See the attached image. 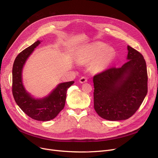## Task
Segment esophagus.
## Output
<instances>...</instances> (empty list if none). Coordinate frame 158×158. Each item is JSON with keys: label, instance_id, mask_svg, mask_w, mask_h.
<instances>
[{"label": "esophagus", "instance_id": "obj_1", "mask_svg": "<svg viewBox=\"0 0 158 158\" xmlns=\"http://www.w3.org/2000/svg\"><path fill=\"white\" fill-rule=\"evenodd\" d=\"M87 78L85 77H81L79 80V82L80 84H84V83L87 82Z\"/></svg>", "mask_w": 158, "mask_h": 158}]
</instances>
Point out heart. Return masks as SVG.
I'll list each match as a JSON object with an SVG mask.
<instances>
[{
  "label": "heart",
  "instance_id": "obj_1",
  "mask_svg": "<svg viewBox=\"0 0 158 158\" xmlns=\"http://www.w3.org/2000/svg\"><path fill=\"white\" fill-rule=\"evenodd\" d=\"M115 50L102 43H94L80 49L76 60L82 64L93 61L92 69L95 72H101L108 67L115 57Z\"/></svg>",
  "mask_w": 158,
  "mask_h": 158
}]
</instances>
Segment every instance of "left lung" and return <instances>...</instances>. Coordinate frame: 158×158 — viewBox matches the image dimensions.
Segmentation results:
<instances>
[{
	"label": "left lung",
	"mask_w": 158,
	"mask_h": 158,
	"mask_svg": "<svg viewBox=\"0 0 158 158\" xmlns=\"http://www.w3.org/2000/svg\"><path fill=\"white\" fill-rule=\"evenodd\" d=\"M128 61L94 76V108L108 121H123L133 115L146 97L147 70L141 53L128 46Z\"/></svg>",
	"instance_id": "8db88e82"
}]
</instances>
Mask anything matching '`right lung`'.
<instances>
[{"label":"right lung","instance_id":"add662e5","mask_svg":"<svg viewBox=\"0 0 158 158\" xmlns=\"http://www.w3.org/2000/svg\"><path fill=\"white\" fill-rule=\"evenodd\" d=\"M41 42L37 40L16 57L12 69V93L17 104L28 116L36 121H48L54 118L64 109L67 91L74 81L58 84L48 95L42 98L34 97L26 89L23 81V67Z\"/></svg>","mask_w":158,"mask_h":158}]
</instances>
